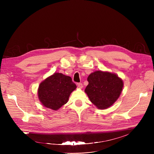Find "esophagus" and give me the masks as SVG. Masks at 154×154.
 I'll use <instances>...</instances> for the list:
<instances>
[{
  "label": "esophagus",
  "mask_w": 154,
  "mask_h": 154,
  "mask_svg": "<svg viewBox=\"0 0 154 154\" xmlns=\"http://www.w3.org/2000/svg\"><path fill=\"white\" fill-rule=\"evenodd\" d=\"M77 86H78L79 88H83V85H82V83H78Z\"/></svg>",
  "instance_id": "1"
}]
</instances>
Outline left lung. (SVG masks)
Wrapping results in <instances>:
<instances>
[{"mask_svg":"<svg viewBox=\"0 0 154 154\" xmlns=\"http://www.w3.org/2000/svg\"><path fill=\"white\" fill-rule=\"evenodd\" d=\"M88 85L85 92L91 102L99 109L112 106L119 98L124 86L123 81L116 74L96 71L88 77Z\"/></svg>","mask_w":154,"mask_h":154,"instance_id":"1","label":"left lung"}]
</instances>
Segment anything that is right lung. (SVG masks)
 I'll return each instance as SVG.
<instances>
[{"label":"right lung","instance_id":"add662e5","mask_svg":"<svg viewBox=\"0 0 154 154\" xmlns=\"http://www.w3.org/2000/svg\"><path fill=\"white\" fill-rule=\"evenodd\" d=\"M76 88L69 76L54 73L40 83L38 98L45 107L57 110L68 102L71 93Z\"/></svg>","mask_w":154,"mask_h":154}]
</instances>
